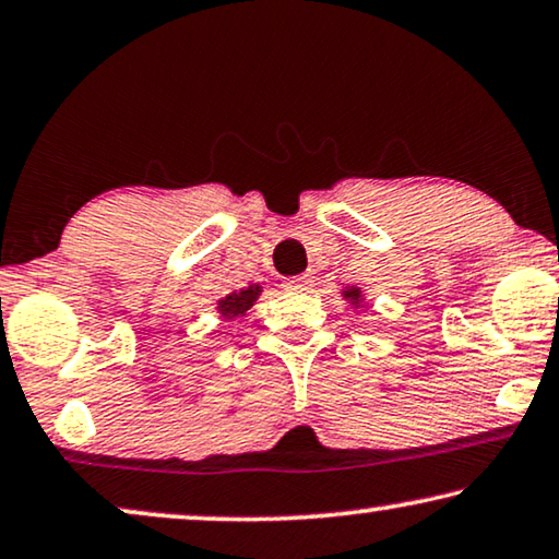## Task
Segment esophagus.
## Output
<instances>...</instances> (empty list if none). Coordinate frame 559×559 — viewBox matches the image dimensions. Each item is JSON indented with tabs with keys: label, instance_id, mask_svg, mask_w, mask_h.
I'll list each match as a JSON object with an SVG mask.
<instances>
[{
	"label": "esophagus",
	"instance_id": "obj_1",
	"mask_svg": "<svg viewBox=\"0 0 559 559\" xmlns=\"http://www.w3.org/2000/svg\"><path fill=\"white\" fill-rule=\"evenodd\" d=\"M312 280L307 277V274H297V277H289L285 280V287L293 289V293H305V289H310Z\"/></svg>",
	"mask_w": 559,
	"mask_h": 559
}]
</instances>
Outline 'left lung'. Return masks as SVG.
<instances>
[{"mask_svg": "<svg viewBox=\"0 0 559 559\" xmlns=\"http://www.w3.org/2000/svg\"><path fill=\"white\" fill-rule=\"evenodd\" d=\"M343 297L350 299V305L358 307L360 299H362V293H360V287H345V289H343Z\"/></svg>", "mask_w": 559, "mask_h": 559, "instance_id": "left-lung-1", "label": "left lung"}]
</instances>
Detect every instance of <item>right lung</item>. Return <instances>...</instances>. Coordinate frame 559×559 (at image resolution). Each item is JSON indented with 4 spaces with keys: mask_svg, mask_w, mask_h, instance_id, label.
Wrapping results in <instances>:
<instances>
[{
    "mask_svg": "<svg viewBox=\"0 0 559 559\" xmlns=\"http://www.w3.org/2000/svg\"><path fill=\"white\" fill-rule=\"evenodd\" d=\"M262 295V287L260 285H249L245 289H239V293H231L219 299V314L224 320H231V318H239V314H245L249 307L257 302V297Z\"/></svg>",
    "mask_w": 559,
    "mask_h": 559,
    "instance_id": "add662e5",
    "label": "right lung"
}]
</instances>
